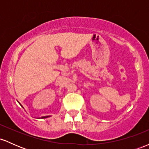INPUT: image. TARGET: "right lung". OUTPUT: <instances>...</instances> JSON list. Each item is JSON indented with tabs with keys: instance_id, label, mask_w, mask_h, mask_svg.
I'll return each instance as SVG.
<instances>
[{
	"instance_id": "add662e5",
	"label": "right lung",
	"mask_w": 149,
	"mask_h": 149,
	"mask_svg": "<svg viewBox=\"0 0 149 149\" xmlns=\"http://www.w3.org/2000/svg\"><path fill=\"white\" fill-rule=\"evenodd\" d=\"M17 102H18V101H17ZM18 103L19 104H20V105H21L22 106V104H20L19 103V102H18ZM22 108H24L23 107H22ZM49 116H42V117H40V118H48V117H49Z\"/></svg>"
}]
</instances>
